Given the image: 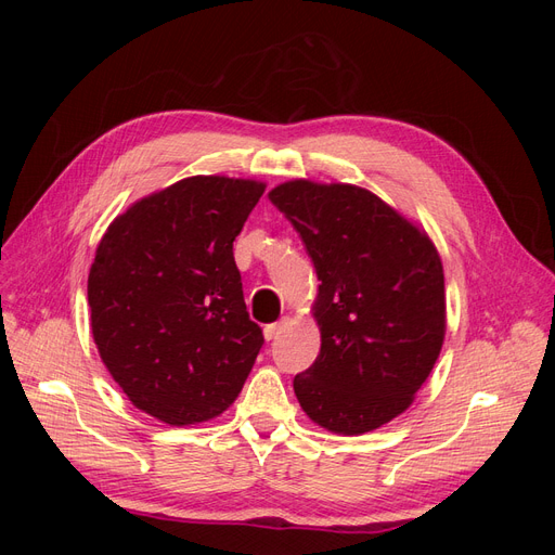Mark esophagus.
<instances>
[{
    "mask_svg": "<svg viewBox=\"0 0 555 555\" xmlns=\"http://www.w3.org/2000/svg\"><path fill=\"white\" fill-rule=\"evenodd\" d=\"M284 328H287V319H282V322H275V324H268V326L263 328L266 340H275Z\"/></svg>",
    "mask_w": 555,
    "mask_h": 555,
    "instance_id": "obj_1",
    "label": "esophagus"
}]
</instances>
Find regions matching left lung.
<instances>
[{
  "label": "left lung",
  "mask_w": 555,
  "mask_h": 555,
  "mask_svg": "<svg viewBox=\"0 0 555 555\" xmlns=\"http://www.w3.org/2000/svg\"><path fill=\"white\" fill-rule=\"evenodd\" d=\"M268 198L306 243L319 284L322 349L294 377L300 408L338 435L375 430L405 412L440 357L444 271L428 233L377 194L306 178Z\"/></svg>",
  "instance_id": "left-lung-1"
}]
</instances>
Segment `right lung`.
<instances>
[{
  "mask_svg": "<svg viewBox=\"0 0 555 555\" xmlns=\"http://www.w3.org/2000/svg\"><path fill=\"white\" fill-rule=\"evenodd\" d=\"M266 182L192 176L108 224L88 278L90 326L133 408L171 426L220 416L263 345L233 241Z\"/></svg>",
  "mask_w": 555,
  "mask_h": 555,
  "instance_id": "1",
  "label": "right lung"
}]
</instances>
